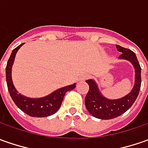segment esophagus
<instances>
[{
    "label": "esophagus",
    "instance_id": "1",
    "mask_svg": "<svg viewBox=\"0 0 148 148\" xmlns=\"http://www.w3.org/2000/svg\"><path fill=\"white\" fill-rule=\"evenodd\" d=\"M86 79H88V75H83V76H81L80 78L79 79V81H84V80H85Z\"/></svg>",
    "mask_w": 148,
    "mask_h": 148
}]
</instances>
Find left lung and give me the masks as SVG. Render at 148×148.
<instances>
[{"instance_id":"1","label":"left lung","mask_w":148,"mask_h":148,"mask_svg":"<svg viewBox=\"0 0 148 148\" xmlns=\"http://www.w3.org/2000/svg\"><path fill=\"white\" fill-rule=\"evenodd\" d=\"M117 51L121 52L119 59L129 60L134 65L135 70V83L129 94L120 99L110 100L101 93L94 80L88 79L86 83L89 85V90L85 97V106L90 114L97 119L110 120L126 112L137 99L141 88V67L137 56L130 49L116 45Z\"/></svg>"}]
</instances>
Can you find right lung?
<instances>
[{
    "mask_svg": "<svg viewBox=\"0 0 148 148\" xmlns=\"http://www.w3.org/2000/svg\"><path fill=\"white\" fill-rule=\"evenodd\" d=\"M23 45V43L20 44L16 48L14 49L6 64V68H5L6 83H7L10 95L15 105L27 115L33 117L50 116L57 112V110L60 109L61 106L65 93L68 91L74 89L76 87L75 84L59 88L53 92L52 93L49 94L48 96H46L41 98H30L18 93V92L14 86L12 76H11V70H12L14 60L15 58V55L18 49Z\"/></svg>",
    "mask_w": 148,
    "mask_h": 148,
    "instance_id": "add662e5",
    "label": "right lung"
}]
</instances>
